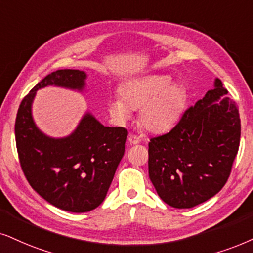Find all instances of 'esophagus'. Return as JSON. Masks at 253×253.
<instances>
[{
    "label": "esophagus",
    "instance_id": "obj_1",
    "mask_svg": "<svg viewBox=\"0 0 253 253\" xmlns=\"http://www.w3.org/2000/svg\"><path fill=\"white\" fill-rule=\"evenodd\" d=\"M128 141L130 145H137L141 140H140V137L137 135H134V134H130V135L128 136Z\"/></svg>",
    "mask_w": 253,
    "mask_h": 253
}]
</instances>
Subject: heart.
<instances>
[{
    "label": "heart",
    "mask_w": 253,
    "mask_h": 253,
    "mask_svg": "<svg viewBox=\"0 0 253 253\" xmlns=\"http://www.w3.org/2000/svg\"><path fill=\"white\" fill-rule=\"evenodd\" d=\"M119 95L108 103L112 118L119 123L126 121L132 110H139L140 124L152 133L170 130L182 116L185 92L182 86L172 84L169 76L149 75L124 82Z\"/></svg>",
    "instance_id": "1"
}]
</instances>
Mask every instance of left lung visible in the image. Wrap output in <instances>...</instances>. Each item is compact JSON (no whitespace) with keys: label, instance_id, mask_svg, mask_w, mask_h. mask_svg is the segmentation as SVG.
Here are the masks:
<instances>
[{"label":"left lung","instance_id":"obj_1","mask_svg":"<svg viewBox=\"0 0 253 253\" xmlns=\"http://www.w3.org/2000/svg\"><path fill=\"white\" fill-rule=\"evenodd\" d=\"M215 79L176 126L148 143V172L156 193L172 208L206 202L224 187L238 153L241 119L235 101Z\"/></svg>","mask_w":253,"mask_h":253}]
</instances>
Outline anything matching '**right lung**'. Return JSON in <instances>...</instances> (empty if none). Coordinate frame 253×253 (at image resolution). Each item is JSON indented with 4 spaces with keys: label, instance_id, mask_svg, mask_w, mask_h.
<instances>
[{
    "label": "right lung",
    "instance_id": "obj_1",
    "mask_svg": "<svg viewBox=\"0 0 253 253\" xmlns=\"http://www.w3.org/2000/svg\"><path fill=\"white\" fill-rule=\"evenodd\" d=\"M86 78L79 70L51 72L25 95L15 123L16 147L28 182L46 202L70 212H87L103 203L128 132L104 126L86 112L70 135L51 137L35 124L31 107L38 89L58 86L82 92Z\"/></svg>",
    "mask_w": 253,
    "mask_h": 253
}]
</instances>
